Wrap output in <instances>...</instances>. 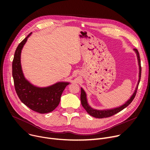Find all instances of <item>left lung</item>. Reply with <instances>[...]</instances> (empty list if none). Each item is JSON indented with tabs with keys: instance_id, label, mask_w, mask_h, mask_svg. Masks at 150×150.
<instances>
[{
	"instance_id": "obj_1",
	"label": "left lung",
	"mask_w": 150,
	"mask_h": 150,
	"mask_svg": "<svg viewBox=\"0 0 150 150\" xmlns=\"http://www.w3.org/2000/svg\"><path fill=\"white\" fill-rule=\"evenodd\" d=\"M134 51L136 52V53L137 54V59H138V62H139V79L138 81V83L137 85V87L136 88L135 92H134L133 95L131 96L130 99H129V100L128 101H127V103L119 108L112 109H109V110H103V111H100V110H96V109H92L88 105V101H87V98H86V94L85 92L84 91V90L81 88V97H80L81 103L83 107L85 109L86 111H87V112L90 115L96 117V118H98V119H102V118H106V117L112 116V115H115V114L122 111V110L123 109H125L126 107H127L132 101L134 98H135L136 93H137V91L138 89L139 84V82L140 80L142 69H141V64H140V59L139 53L137 49H134Z\"/></svg>"
}]
</instances>
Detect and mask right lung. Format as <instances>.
Returning a JSON list of instances; mask_svg holds the SVG:
<instances>
[{
	"mask_svg": "<svg viewBox=\"0 0 150 150\" xmlns=\"http://www.w3.org/2000/svg\"><path fill=\"white\" fill-rule=\"evenodd\" d=\"M30 33L19 43L15 51L12 63V75L15 91L22 103L40 114L53 111L60 101L62 93L69 83L59 82L47 88H37L30 84L23 75L21 65V53Z\"/></svg>",
	"mask_w": 150,
	"mask_h": 150,
	"instance_id": "1",
	"label": "right lung"
}]
</instances>
